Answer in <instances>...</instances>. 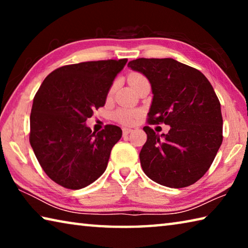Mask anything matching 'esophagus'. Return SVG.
<instances>
[{
	"label": "esophagus",
	"mask_w": 248,
	"mask_h": 248,
	"mask_svg": "<svg viewBox=\"0 0 248 248\" xmlns=\"http://www.w3.org/2000/svg\"><path fill=\"white\" fill-rule=\"evenodd\" d=\"M132 131H133V130H132V129H129V128H124V129H123V132H124V136H127V134L131 133Z\"/></svg>",
	"instance_id": "esophagus-1"
}]
</instances>
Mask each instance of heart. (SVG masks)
<instances>
[{
	"label": "heart",
	"mask_w": 248,
	"mask_h": 248,
	"mask_svg": "<svg viewBox=\"0 0 248 248\" xmlns=\"http://www.w3.org/2000/svg\"><path fill=\"white\" fill-rule=\"evenodd\" d=\"M143 81H146V78L140 73L133 72V73H130L128 77V82L132 89H134L138 84H140ZM112 92H114V87H111L110 91H109V95H111ZM138 114H139V112H138V110H136V109L120 108L115 112V118L123 124H131L133 123L134 119L137 118Z\"/></svg>",
	"instance_id": "1"
}]
</instances>
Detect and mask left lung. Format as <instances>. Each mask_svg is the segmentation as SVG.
<instances>
[{"mask_svg": "<svg viewBox=\"0 0 248 248\" xmlns=\"http://www.w3.org/2000/svg\"><path fill=\"white\" fill-rule=\"evenodd\" d=\"M128 66L151 84L149 123L170 127L161 136L143 128L148 140L140 152L142 170L163 186H190L211 166L223 139L221 105L215 90L200 71L171 58H140Z\"/></svg>", "mask_w": 248, "mask_h": 248, "instance_id": "8db88e82", "label": "left lung"}]
</instances>
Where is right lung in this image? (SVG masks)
I'll return each mask as SVG.
<instances>
[{
    "label": "right lung",
    "mask_w": 248,
    "mask_h": 248,
    "mask_svg": "<svg viewBox=\"0 0 248 248\" xmlns=\"http://www.w3.org/2000/svg\"><path fill=\"white\" fill-rule=\"evenodd\" d=\"M127 59L82 62L50 73L35 95L29 141L40 166L53 182L81 189L106 170L112 146L123 130L107 124L99 132L86 125L106 103Z\"/></svg>",
    "instance_id": "add662e5"
}]
</instances>
